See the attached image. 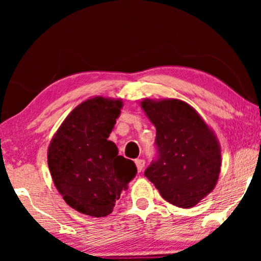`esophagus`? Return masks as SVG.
I'll return each instance as SVG.
<instances>
[{"instance_id":"1","label":"esophagus","mask_w":261,"mask_h":261,"mask_svg":"<svg viewBox=\"0 0 261 261\" xmlns=\"http://www.w3.org/2000/svg\"><path fill=\"white\" fill-rule=\"evenodd\" d=\"M135 165H137V169L139 172H141L142 169H144L145 166V160L144 159H137L135 160Z\"/></svg>"}]
</instances>
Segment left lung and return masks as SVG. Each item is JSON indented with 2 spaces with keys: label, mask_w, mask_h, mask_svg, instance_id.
Masks as SVG:
<instances>
[{
  "label": "left lung",
  "mask_w": 261,
  "mask_h": 261,
  "mask_svg": "<svg viewBox=\"0 0 261 261\" xmlns=\"http://www.w3.org/2000/svg\"><path fill=\"white\" fill-rule=\"evenodd\" d=\"M140 105L156 129L159 152L145 176L165 201L179 208H192L219 180L221 147L215 133L180 99L145 98Z\"/></svg>",
  "instance_id": "1"
}]
</instances>
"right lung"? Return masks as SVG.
<instances>
[{"instance_id":"1","label":"right lung","mask_w":261,"mask_h":261,"mask_svg":"<svg viewBox=\"0 0 261 261\" xmlns=\"http://www.w3.org/2000/svg\"><path fill=\"white\" fill-rule=\"evenodd\" d=\"M122 101L96 96L78 105L53 135L47 164L64 201L78 213L105 217L137 173L108 140Z\"/></svg>"}]
</instances>
